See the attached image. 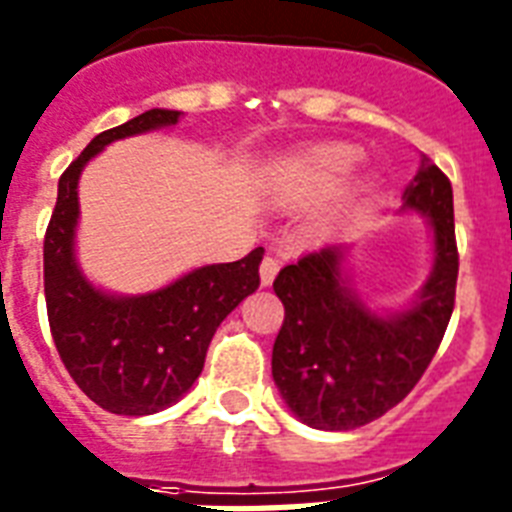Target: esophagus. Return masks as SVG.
Wrapping results in <instances>:
<instances>
[{"label": "esophagus", "instance_id": "esophagus-1", "mask_svg": "<svg viewBox=\"0 0 512 512\" xmlns=\"http://www.w3.org/2000/svg\"><path fill=\"white\" fill-rule=\"evenodd\" d=\"M277 269H280V261L275 259V256H264L261 259V267H259V275H261V285H272V280H275Z\"/></svg>", "mask_w": 512, "mask_h": 512}]
</instances>
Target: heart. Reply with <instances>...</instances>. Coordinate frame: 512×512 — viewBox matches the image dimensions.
<instances>
[{
	"label": "heart",
	"mask_w": 512,
	"mask_h": 512,
	"mask_svg": "<svg viewBox=\"0 0 512 512\" xmlns=\"http://www.w3.org/2000/svg\"><path fill=\"white\" fill-rule=\"evenodd\" d=\"M358 154L350 146H320L299 160L288 162L275 184V197L280 205H301L331 192L352 170Z\"/></svg>",
	"instance_id": "1"
}]
</instances>
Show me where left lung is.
Returning <instances> with one entry per match:
<instances>
[{
  "instance_id": "8db88e82",
  "label": "left lung",
  "mask_w": 512,
  "mask_h": 512,
  "mask_svg": "<svg viewBox=\"0 0 512 512\" xmlns=\"http://www.w3.org/2000/svg\"><path fill=\"white\" fill-rule=\"evenodd\" d=\"M403 208L433 227V272L406 312L382 318L352 291L342 245H326L280 269L285 307L272 347V379L285 406L318 430H355L398 406L441 347L454 312L459 253L454 194L430 157L403 192Z\"/></svg>"
}]
</instances>
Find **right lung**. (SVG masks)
<instances>
[{
  "instance_id": "obj_1",
  "label": "right lung",
  "mask_w": 512,
  "mask_h": 512,
  "mask_svg": "<svg viewBox=\"0 0 512 512\" xmlns=\"http://www.w3.org/2000/svg\"><path fill=\"white\" fill-rule=\"evenodd\" d=\"M181 112L149 109L104 130L63 170L45 232V301L63 366L87 398L112 414L146 417L173 406L205 366L216 328L259 288L264 248L229 264H208L144 296L98 291L79 272L74 232L79 173L106 144L176 125Z\"/></svg>"
}]
</instances>
